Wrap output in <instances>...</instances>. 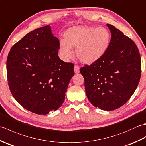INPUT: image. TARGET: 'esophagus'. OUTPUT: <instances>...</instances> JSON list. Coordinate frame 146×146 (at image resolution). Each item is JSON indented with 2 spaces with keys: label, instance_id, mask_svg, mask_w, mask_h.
<instances>
[{
  "label": "esophagus",
  "instance_id": "34e87169",
  "mask_svg": "<svg viewBox=\"0 0 146 146\" xmlns=\"http://www.w3.org/2000/svg\"><path fill=\"white\" fill-rule=\"evenodd\" d=\"M74 71H75V73H80V67L78 65H75V66H74Z\"/></svg>",
  "mask_w": 146,
  "mask_h": 146
}]
</instances>
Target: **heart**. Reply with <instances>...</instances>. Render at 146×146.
<instances>
[{"instance_id": "heart-1", "label": "heart", "mask_w": 146, "mask_h": 146, "mask_svg": "<svg viewBox=\"0 0 146 146\" xmlns=\"http://www.w3.org/2000/svg\"><path fill=\"white\" fill-rule=\"evenodd\" d=\"M64 39L60 42V52L64 60L75 54L82 63L90 64L104 56L109 48L111 34L106 27L77 26L68 28L64 33Z\"/></svg>"}]
</instances>
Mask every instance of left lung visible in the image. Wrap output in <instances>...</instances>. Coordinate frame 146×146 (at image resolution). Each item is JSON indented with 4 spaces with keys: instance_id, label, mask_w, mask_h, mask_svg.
Here are the masks:
<instances>
[{
    "instance_id": "8db88e82",
    "label": "left lung",
    "mask_w": 146,
    "mask_h": 146,
    "mask_svg": "<svg viewBox=\"0 0 146 146\" xmlns=\"http://www.w3.org/2000/svg\"><path fill=\"white\" fill-rule=\"evenodd\" d=\"M111 42L98 61L80 68L88 100L95 107L111 111L122 107L137 88L141 59L135 42L119 29L107 24Z\"/></svg>"
}]
</instances>
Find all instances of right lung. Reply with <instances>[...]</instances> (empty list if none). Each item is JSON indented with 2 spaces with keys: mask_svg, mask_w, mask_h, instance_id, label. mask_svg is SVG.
<instances>
[{
  "mask_svg": "<svg viewBox=\"0 0 146 146\" xmlns=\"http://www.w3.org/2000/svg\"><path fill=\"white\" fill-rule=\"evenodd\" d=\"M59 39L45 26L27 33L11 49L7 76L12 96L25 109L39 115L63 104L74 64L58 56Z\"/></svg>",
  "mask_w": 146,
  "mask_h": 146,
  "instance_id": "add662e5",
  "label": "right lung"
}]
</instances>
